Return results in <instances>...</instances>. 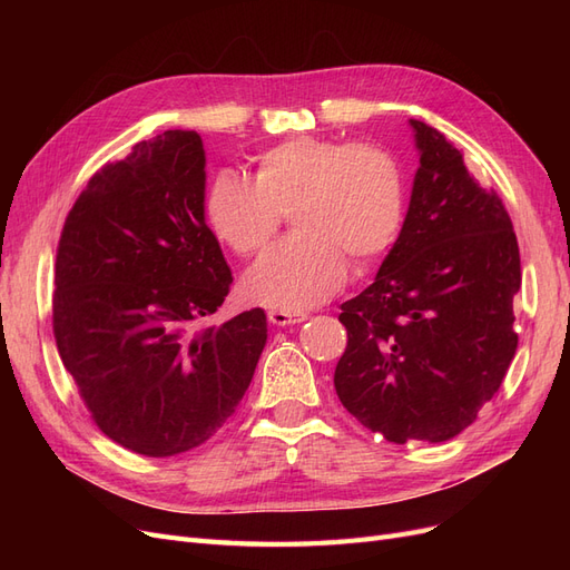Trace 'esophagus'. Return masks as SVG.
Listing matches in <instances>:
<instances>
[{
	"label": "esophagus",
	"instance_id": "obj_1",
	"mask_svg": "<svg viewBox=\"0 0 570 570\" xmlns=\"http://www.w3.org/2000/svg\"><path fill=\"white\" fill-rule=\"evenodd\" d=\"M268 321L273 325H295V323L306 321V314L304 312H285V308H271Z\"/></svg>",
	"mask_w": 570,
	"mask_h": 570
}]
</instances>
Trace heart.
<instances>
[{
  "mask_svg": "<svg viewBox=\"0 0 570 570\" xmlns=\"http://www.w3.org/2000/svg\"><path fill=\"white\" fill-rule=\"evenodd\" d=\"M206 220L235 254L262 252L289 214V239L245 275L247 297L306 308L333 297L347 262L366 271L396 243L406 214L400 159L381 145L297 135L256 159L254 180L230 170L206 189Z\"/></svg>",
  "mask_w": 570,
  "mask_h": 570,
  "instance_id": "1",
  "label": "heart"
}]
</instances>
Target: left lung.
I'll return each instance as SVG.
<instances>
[{
	"label": "left lung",
	"instance_id": "obj_1",
	"mask_svg": "<svg viewBox=\"0 0 570 570\" xmlns=\"http://www.w3.org/2000/svg\"><path fill=\"white\" fill-rule=\"evenodd\" d=\"M421 151L409 212L373 285L344 302L342 406L387 442H446L502 387L519 347L521 254L509 212L446 137L411 118Z\"/></svg>",
	"mask_w": 570,
	"mask_h": 570
}]
</instances>
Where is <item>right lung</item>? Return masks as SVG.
<instances>
[{"label":"right lung","instance_id":"1","mask_svg":"<svg viewBox=\"0 0 570 570\" xmlns=\"http://www.w3.org/2000/svg\"><path fill=\"white\" fill-rule=\"evenodd\" d=\"M204 147L166 130L101 166L57 247L51 327L97 428L142 456L204 444L243 400L264 308L209 325L233 273L204 220Z\"/></svg>","mask_w":570,"mask_h":570}]
</instances>
